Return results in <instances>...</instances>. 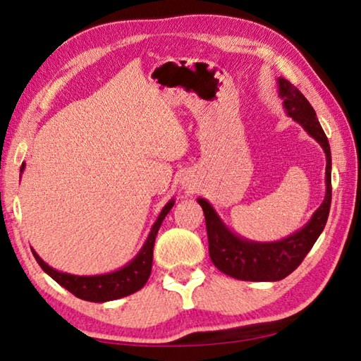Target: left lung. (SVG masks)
I'll use <instances>...</instances> for the list:
<instances>
[{
    "label": "left lung",
    "mask_w": 361,
    "mask_h": 361,
    "mask_svg": "<svg viewBox=\"0 0 361 361\" xmlns=\"http://www.w3.org/2000/svg\"><path fill=\"white\" fill-rule=\"evenodd\" d=\"M279 97L283 99L286 114L292 116L320 147H322L326 167H325V197L307 224L295 233L278 241H252L240 237L228 228L212 203L205 199H197L205 214L209 257L214 267L227 276L240 281H281L297 268L306 254L316 243L326 224L331 205V152L330 143L316 112L306 97L286 80L278 78Z\"/></svg>",
    "instance_id": "8db88e82"
}]
</instances>
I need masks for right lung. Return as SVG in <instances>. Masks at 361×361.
<instances>
[{
  "instance_id": "obj_1",
  "label": "right lung",
  "mask_w": 361,
  "mask_h": 361,
  "mask_svg": "<svg viewBox=\"0 0 361 361\" xmlns=\"http://www.w3.org/2000/svg\"><path fill=\"white\" fill-rule=\"evenodd\" d=\"M23 170L25 164H22L20 172H23ZM173 203V199L169 200L167 205L161 209L158 219H156L153 224L145 243L140 247V251L137 252L135 257L130 260L129 264L120 268V270H115L106 274H94V276H78V274L63 273L49 267L41 257H39L35 249H31L32 255H35L37 264L41 265L42 270L47 273L51 279H55L58 284L63 286L64 289L69 290L71 293H74L78 298L94 301V303H106V301L128 297V295L140 290L142 287L147 284L153 267V247L156 235H158L162 221L170 209H172Z\"/></svg>"
}]
</instances>
